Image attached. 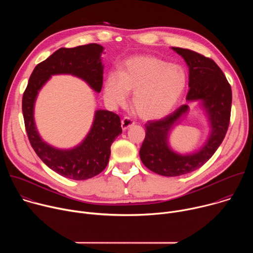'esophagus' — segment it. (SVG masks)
<instances>
[{
  "mask_svg": "<svg viewBox=\"0 0 253 253\" xmlns=\"http://www.w3.org/2000/svg\"><path fill=\"white\" fill-rule=\"evenodd\" d=\"M135 124L134 121H132L129 117H124L121 121V127L123 130H127L129 127L133 126Z\"/></svg>",
  "mask_w": 253,
  "mask_h": 253,
  "instance_id": "esophagus-1",
  "label": "esophagus"
}]
</instances>
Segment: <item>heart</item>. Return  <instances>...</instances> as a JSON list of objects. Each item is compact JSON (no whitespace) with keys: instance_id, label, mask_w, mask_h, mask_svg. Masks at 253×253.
Here are the masks:
<instances>
[{"instance_id":"heart-1","label":"heart","mask_w":253,"mask_h":253,"mask_svg":"<svg viewBox=\"0 0 253 253\" xmlns=\"http://www.w3.org/2000/svg\"><path fill=\"white\" fill-rule=\"evenodd\" d=\"M187 83L185 70L153 56H134L110 72L104 84V97L112 106L124 105L134 92L132 106L143 119L167 116L181 98Z\"/></svg>"}]
</instances>
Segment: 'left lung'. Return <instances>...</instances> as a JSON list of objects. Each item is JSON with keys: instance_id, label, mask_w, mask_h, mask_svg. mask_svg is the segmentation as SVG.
I'll list each match as a JSON object with an SVG mask.
<instances>
[{"instance_id": "obj_1", "label": "left lung", "mask_w": 253, "mask_h": 253, "mask_svg": "<svg viewBox=\"0 0 253 253\" xmlns=\"http://www.w3.org/2000/svg\"><path fill=\"white\" fill-rule=\"evenodd\" d=\"M186 62L189 69L188 102L200 101L211 128L204 145L191 154H179L168 144L171 130L189 111L182 105L158 121L148 122L140 158L148 169L162 176L174 177L190 173L205 164L222 143L228 129L231 112V87L221 69L212 59L188 49L172 47Z\"/></svg>"}]
</instances>
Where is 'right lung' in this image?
<instances>
[{
	"label": "right lung",
	"instance_id": "obj_1",
	"mask_svg": "<svg viewBox=\"0 0 253 253\" xmlns=\"http://www.w3.org/2000/svg\"><path fill=\"white\" fill-rule=\"evenodd\" d=\"M103 50L98 44L57 50L35 67L23 95L25 127L34 151L50 169L69 179L86 180L106 168L112 143L122 133L120 118L111 111L97 110L89 133L79 145L72 149H58L46 143L36 128L35 101L46 82L59 74L76 76L100 93L103 85Z\"/></svg>",
	"mask_w": 253,
	"mask_h": 253
}]
</instances>
